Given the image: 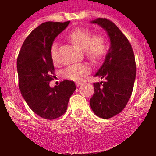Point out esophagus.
I'll list each match as a JSON object with an SVG mask.
<instances>
[{"mask_svg":"<svg viewBox=\"0 0 156 156\" xmlns=\"http://www.w3.org/2000/svg\"><path fill=\"white\" fill-rule=\"evenodd\" d=\"M80 84H81L80 83H76V86H77V87H78V86L80 85Z\"/></svg>","mask_w":156,"mask_h":156,"instance_id":"1","label":"esophagus"}]
</instances>
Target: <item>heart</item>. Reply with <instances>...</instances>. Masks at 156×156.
<instances>
[{
	"instance_id": "heart-1",
	"label": "heart",
	"mask_w": 156,
	"mask_h": 156,
	"mask_svg": "<svg viewBox=\"0 0 156 156\" xmlns=\"http://www.w3.org/2000/svg\"><path fill=\"white\" fill-rule=\"evenodd\" d=\"M92 33L89 29L78 27L73 29L67 35L68 40L77 47L83 48V52L93 61H100L106 53L107 43L105 38L101 35ZM50 54L54 63L57 62L56 44H53L50 48ZM90 66L87 63H78L68 66L64 70L66 78L73 81L83 80L84 76L90 72Z\"/></svg>"
}]
</instances>
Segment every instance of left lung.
<instances>
[{
	"label": "left lung",
	"mask_w": 156,
	"mask_h": 156,
	"mask_svg": "<svg viewBox=\"0 0 156 156\" xmlns=\"http://www.w3.org/2000/svg\"><path fill=\"white\" fill-rule=\"evenodd\" d=\"M91 23L105 29L111 42L105 61L95 75L104 81L94 83L95 91L90 100L95 115L108 119L125 108L132 95L136 77L135 57L128 39L112 21L97 18Z\"/></svg>",
	"instance_id": "8db88e82"
}]
</instances>
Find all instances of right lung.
<instances>
[{"label":"right lung","mask_w":156,"mask_h":156,"mask_svg":"<svg viewBox=\"0 0 156 156\" xmlns=\"http://www.w3.org/2000/svg\"><path fill=\"white\" fill-rule=\"evenodd\" d=\"M46 22L34 29L23 42L17 59L18 85L23 97L38 116L47 120L58 118L67 110L76 89L73 81L64 80L50 87L55 77L50 48L54 39L69 25Z\"/></svg>","instance_id":"add662e5"}]
</instances>
